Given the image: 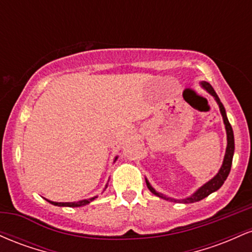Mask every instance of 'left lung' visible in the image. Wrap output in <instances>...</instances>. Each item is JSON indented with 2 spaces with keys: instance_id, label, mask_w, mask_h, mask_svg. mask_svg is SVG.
I'll use <instances>...</instances> for the list:
<instances>
[{
  "instance_id": "obj_1",
  "label": "left lung",
  "mask_w": 252,
  "mask_h": 252,
  "mask_svg": "<svg viewBox=\"0 0 252 252\" xmlns=\"http://www.w3.org/2000/svg\"><path fill=\"white\" fill-rule=\"evenodd\" d=\"M200 85L209 92L210 94H212L215 97L217 104L219 105V110H220V114L222 116V121H224L225 124V129H226V136H227V146H226V152H225V156H224V161H222V164L219 169V172L217 173L216 176H213L210 181H207L206 184L202 185L199 189H196L192 195L189 196V198H185V199H174V198H170V196L163 195L161 193L156 192V190L153 189L152 185L149 184V181L146 179V184L147 187H148L150 192L153 194L158 195V198H162L164 200H168V201H173V202H182V204H190V202H195V201H200L206 196H209L211 193L216 192L224 184V181L226 180V178L228 176V173L231 170V166H232V158H233V153H235V137H233V130L232 126H231L230 122H228L227 116H226V111H225L224 105H222L220 99L219 97L217 96L216 91L213 90L212 86L210 85L207 82H201Z\"/></svg>"
}]
</instances>
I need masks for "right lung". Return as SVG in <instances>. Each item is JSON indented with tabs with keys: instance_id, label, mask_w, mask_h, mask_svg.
Returning a JSON list of instances; mask_svg holds the SVG:
<instances>
[{
	"instance_id": "right-lung-1",
	"label": "right lung",
	"mask_w": 252,
	"mask_h": 252,
	"mask_svg": "<svg viewBox=\"0 0 252 252\" xmlns=\"http://www.w3.org/2000/svg\"><path fill=\"white\" fill-rule=\"evenodd\" d=\"M117 160V156L115 158V161ZM97 196H94V198L91 199H84V200H80V201H74V202H57V201H51V200H47L50 204L52 205H56V206H67V207H80V206H85V205H88L91 202L92 200H94Z\"/></svg>"
}]
</instances>
